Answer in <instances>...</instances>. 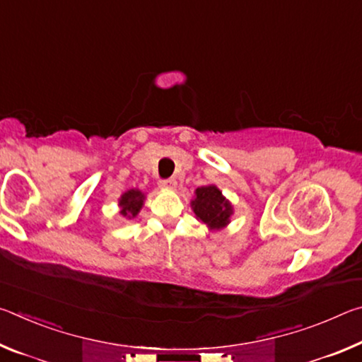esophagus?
I'll list each match as a JSON object with an SVG mask.
<instances>
[{"label": "esophagus", "mask_w": 362, "mask_h": 362, "mask_svg": "<svg viewBox=\"0 0 362 362\" xmlns=\"http://www.w3.org/2000/svg\"><path fill=\"white\" fill-rule=\"evenodd\" d=\"M159 187H161V188H168V189H175V187H177V180H175V179L161 180V182H159Z\"/></svg>", "instance_id": "34e87169"}]
</instances>
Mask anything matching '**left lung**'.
I'll list each match as a JSON object with an SVG mask.
<instances>
[{
  "label": "left lung",
  "instance_id": "left-lung-1",
  "mask_svg": "<svg viewBox=\"0 0 362 362\" xmlns=\"http://www.w3.org/2000/svg\"><path fill=\"white\" fill-rule=\"evenodd\" d=\"M192 211L201 223L211 231H220L228 226L231 216L235 214L230 199H226L216 185H203L194 189L192 199Z\"/></svg>",
  "mask_w": 362,
  "mask_h": 362
}]
</instances>
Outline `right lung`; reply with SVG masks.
Returning <instances> with one entry per match:
<instances>
[{"label":"right lung","instance_id":"right-lung-1","mask_svg":"<svg viewBox=\"0 0 362 362\" xmlns=\"http://www.w3.org/2000/svg\"><path fill=\"white\" fill-rule=\"evenodd\" d=\"M145 193L139 188H131L127 192L122 193L118 199V206H119V214L124 218H136L139 216L140 209L144 207L145 203Z\"/></svg>","mask_w":362,"mask_h":362}]
</instances>
